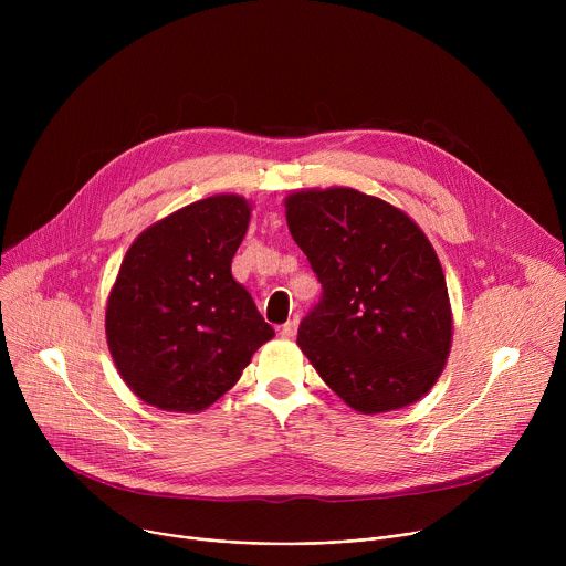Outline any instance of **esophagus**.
<instances>
[{
  "instance_id": "34e87169",
  "label": "esophagus",
  "mask_w": 566,
  "mask_h": 566,
  "mask_svg": "<svg viewBox=\"0 0 566 566\" xmlns=\"http://www.w3.org/2000/svg\"><path fill=\"white\" fill-rule=\"evenodd\" d=\"M295 334H297V319L293 317V319H289V322H286V325H282L280 336H282V338H286V340H293V338H295Z\"/></svg>"
}]
</instances>
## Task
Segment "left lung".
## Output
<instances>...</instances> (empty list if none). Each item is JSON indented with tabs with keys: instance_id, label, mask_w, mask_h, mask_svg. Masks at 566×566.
Segmentation results:
<instances>
[{
	"instance_id": "obj_1",
	"label": "left lung",
	"mask_w": 566,
	"mask_h": 566,
	"mask_svg": "<svg viewBox=\"0 0 566 566\" xmlns=\"http://www.w3.org/2000/svg\"><path fill=\"white\" fill-rule=\"evenodd\" d=\"M286 223L322 284L297 345L363 415L398 410L430 391L452 343L446 275L402 210L352 188L286 197Z\"/></svg>"
}]
</instances>
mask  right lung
<instances>
[{
  "label": "right lung",
  "instance_id": "obj_1",
  "mask_svg": "<svg viewBox=\"0 0 566 566\" xmlns=\"http://www.w3.org/2000/svg\"><path fill=\"white\" fill-rule=\"evenodd\" d=\"M251 203L195 201L143 230L109 293L105 332L127 387L147 406L201 412L275 336L230 264Z\"/></svg>",
  "mask_w": 566,
  "mask_h": 566
}]
</instances>
